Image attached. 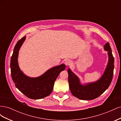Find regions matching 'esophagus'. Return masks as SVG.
Wrapping results in <instances>:
<instances>
[{
	"label": "esophagus",
	"mask_w": 121,
	"mask_h": 121,
	"mask_svg": "<svg viewBox=\"0 0 121 121\" xmlns=\"http://www.w3.org/2000/svg\"><path fill=\"white\" fill-rule=\"evenodd\" d=\"M65 65H70L71 64V63H72V62H71V60H66L65 61Z\"/></svg>",
	"instance_id": "esophagus-1"
}]
</instances>
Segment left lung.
<instances>
[{"label":"left lung","instance_id":"obj_1","mask_svg":"<svg viewBox=\"0 0 121 121\" xmlns=\"http://www.w3.org/2000/svg\"><path fill=\"white\" fill-rule=\"evenodd\" d=\"M104 49L108 52V61L103 75L97 81L82 85L78 77L70 69H68L69 89L73 95L80 99H94L101 95L111 83L114 69V58L109 43L107 42L104 45Z\"/></svg>","mask_w":121,"mask_h":121}]
</instances>
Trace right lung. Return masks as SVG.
<instances>
[{
	"mask_svg": "<svg viewBox=\"0 0 121 121\" xmlns=\"http://www.w3.org/2000/svg\"><path fill=\"white\" fill-rule=\"evenodd\" d=\"M26 36L17 41L14 47L10 60L11 75L16 87L25 95L33 99L44 98L52 92L54 83L60 73L65 68L61 64L49 69L38 77L31 78L25 75L19 66L18 54Z\"/></svg>",
	"mask_w": 121,
	"mask_h": 121,
	"instance_id": "right-lung-1",
	"label": "right lung"
}]
</instances>
